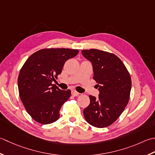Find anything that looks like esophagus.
<instances>
[{
  "label": "esophagus",
  "instance_id": "34e87169",
  "mask_svg": "<svg viewBox=\"0 0 155 155\" xmlns=\"http://www.w3.org/2000/svg\"><path fill=\"white\" fill-rule=\"evenodd\" d=\"M71 94L74 96H79V94H80V93H78V91H75V90H72L71 91Z\"/></svg>",
  "mask_w": 155,
  "mask_h": 155
}]
</instances>
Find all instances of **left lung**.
I'll list each match as a JSON object with an SVG mask.
<instances>
[{
  "instance_id": "8db88e82",
  "label": "left lung",
  "mask_w": 155,
  "mask_h": 155,
  "mask_svg": "<svg viewBox=\"0 0 155 155\" xmlns=\"http://www.w3.org/2000/svg\"><path fill=\"white\" fill-rule=\"evenodd\" d=\"M81 53L91 62L93 79L100 91L98 98L90 96V103L84 110L86 120L97 128L113 124L124 111L130 99V74L120 59L107 51L91 49Z\"/></svg>"
}]
</instances>
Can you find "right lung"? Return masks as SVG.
Segmentation results:
<instances>
[{
  "instance_id": "1",
  "label": "right lung",
  "mask_w": 155,
  "mask_h": 155,
  "mask_svg": "<svg viewBox=\"0 0 155 155\" xmlns=\"http://www.w3.org/2000/svg\"><path fill=\"white\" fill-rule=\"evenodd\" d=\"M79 50L45 48L33 53L21 68L18 77L20 98L35 121L48 124L59 119V110L71 96V90H61L52 84L61 73L66 61Z\"/></svg>"
}]
</instances>
